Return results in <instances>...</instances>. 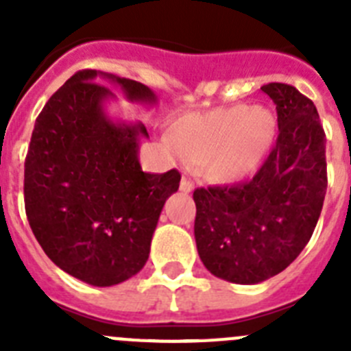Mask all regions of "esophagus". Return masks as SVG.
<instances>
[{
  "mask_svg": "<svg viewBox=\"0 0 351 351\" xmlns=\"http://www.w3.org/2000/svg\"><path fill=\"white\" fill-rule=\"evenodd\" d=\"M195 184L191 182L190 178H182L181 179V191H184V193H190V191H193Z\"/></svg>",
  "mask_w": 351,
  "mask_h": 351,
  "instance_id": "obj_1",
  "label": "esophagus"
}]
</instances>
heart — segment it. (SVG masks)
<instances>
[{
	"label": "heart",
	"instance_id": "1",
	"mask_svg": "<svg viewBox=\"0 0 351 351\" xmlns=\"http://www.w3.org/2000/svg\"><path fill=\"white\" fill-rule=\"evenodd\" d=\"M276 116L262 105L234 104L173 121L169 141L216 182H237L263 165L276 141Z\"/></svg>",
	"mask_w": 351,
	"mask_h": 351
}]
</instances>
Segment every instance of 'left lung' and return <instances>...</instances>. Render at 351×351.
Here are the masks:
<instances>
[{
  "mask_svg": "<svg viewBox=\"0 0 351 351\" xmlns=\"http://www.w3.org/2000/svg\"><path fill=\"white\" fill-rule=\"evenodd\" d=\"M278 112V138L253 179L197 188L195 241L210 274L256 285L280 274L309 243L327 191L325 132L293 86H262Z\"/></svg>",
  "mask_w": 351,
  "mask_h": 351,
  "instance_id": "obj_1",
  "label": "left lung"
}]
</instances>
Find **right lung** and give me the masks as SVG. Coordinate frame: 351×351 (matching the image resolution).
Returning <instances> with one entry per match:
<instances>
[{
  "instance_id": "right-lung-1",
  "label": "right lung",
  "mask_w": 351,
  "mask_h": 351,
  "mask_svg": "<svg viewBox=\"0 0 351 351\" xmlns=\"http://www.w3.org/2000/svg\"><path fill=\"white\" fill-rule=\"evenodd\" d=\"M114 80L132 101L156 96L137 80L80 70L38 114L24 161V206L31 230L60 269L93 287H112L145 265L165 200L181 173H147L138 163L142 123H114L104 101Z\"/></svg>"
}]
</instances>
